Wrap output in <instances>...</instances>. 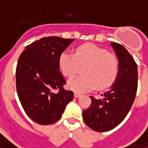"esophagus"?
<instances>
[{"label": "esophagus", "instance_id": "obj_1", "mask_svg": "<svg viewBox=\"0 0 148 148\" xmlns=\"http://www.w3.org/2000/svg\"><path fill=\"white\" fill-rule=\"evenodd\" d=\"M81 96H82V94H80L78 92H74V97H75V98L77 99V98H80Z\"/></svg>", "mask_w": 148, "mask_h": 148}]
</instances>
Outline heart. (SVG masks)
<instances>
[{
    "label": "heart",
    "mask_w": 148,
    "mask_h": 148,
    "mask_svg": "<svg viewBox=\"0 0 148 148\" xmlns=\"http://www.w3.org/2000/svg\"><path fill=\"white\" fill-rule=\"evenodd\" d=\"M82 77H73L67 87L76 92H85L97 88L103 89L115 80L119 65L116 57L107 50L92 44H85L76 49L74 54L63 52L59 58L61 72L67 77L77 73L79 66H84Z\"/></svg>",
    "instance_id": "obj_1"
}]
</instances>
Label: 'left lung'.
I'll use <instances>...</instances> for the list:
<instances>
[{"label": "left lung", "instance_id": "8db88e82", "mask_svg": "<svg viewBox=\"0 0 148 148\" xmlns=\"http://www.w3.org/2000/svg\"><path fill=\"white\" fill-rule=\"evenodd\" d=\"M119 60V71L114 83L102 94V99L90 97L92 103L83 111L85 124L99 132H109L120 125L132 108L137 90V66L123 45L111 43Z\"/></svg>", "mask_w": 148, "mask_h": 148}]
</instances>
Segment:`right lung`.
Wrapping results in <instances>:
<instances>
[{
	"instance_id": "add662e5",
	"label": "right lung",
	"mask_w": 148,
	"mask_h": 148,
	"mask_svg": "<svg viewBox=\"0 0 148 148\" xmlns=\"http://www.w3.org/2000/svg\"><path fill=\"white\" fill-rule=\"evenodd\" d=\"M72 41L60 37L42 38L27 45L18 59L17 95L28 117L39 125L59 121L73 99V92L63 88L66 81L59 66L60 56Z\"/></svg>"
}]
</instances>
